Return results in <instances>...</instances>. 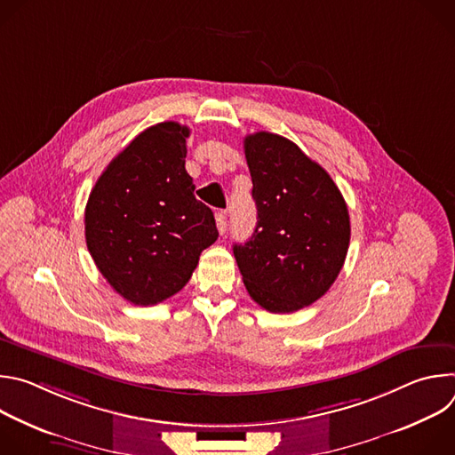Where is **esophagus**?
Masks as SVG:
<instances>
[{"mask_svg":"<svg viewBox=\"0 0 455 455\" xmlns=\"http://www.w3.org/2000/svg\"><path fill=\"white\" fill-rule=\"evenodd\" d=\"M216 225H218L220 234L223 235L225 230H227V211H218L216 212Z\"/></svg>","mask_w":455,"mask_h":455,"instance_id":"34e87169","label":"esophagus"}]
</instances>
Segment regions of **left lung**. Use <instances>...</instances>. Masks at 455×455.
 <instances>
[{"label":"left lung","instance_id":"1","mask_svg":"<svg viewBox=\"0 0 455 455\" xmlns=\"http://www.w3.org/2000/svg\"><path fill=\"white\" fill-rule=\"evenodd\" d=\"M257 207L255 230L234 255L250 297L272 313L313 304L339 277L351 237L349 212L331 176L291 140L244 137Z\"/></svg>","mask_w":455,"mask_h":455}]
</instances>
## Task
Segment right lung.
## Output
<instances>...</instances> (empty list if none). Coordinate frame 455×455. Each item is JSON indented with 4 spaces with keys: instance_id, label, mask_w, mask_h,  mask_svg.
I'll list each match as a JSON object with an SVG mask.
<instances>
[{
    "instance_id": "right-lung-1",
    "label": "right lung",
    "mask_w": 455,
    "mask_h": 455,
    "mask_svg": "<svg viewBox=\"0 0 455 455\" xmlns=\"http://www.w3.org/2000/svg\"><path fill=\"white\" fill-rule=\"evenodd\" d=\"M190 129L148 127L118 153L90 192L86 244L111 288L137 306L178 293L218 239L212 211L185 171Z\"/></svg>"
}]
</instances>
